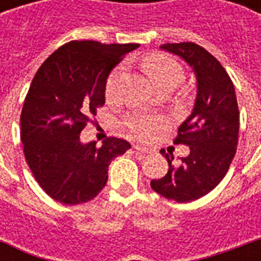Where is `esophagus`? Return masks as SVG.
Here are the masks:
<instances>
[{"instance_id":"1","label":"esophagus","mask_w":261,"mask_h":261,"mask_svg":"<svg viewBox=\"0 0 261 261\" xmlns=\"http://www.w3.org/2000/svg\"><path fill=\"white\" fill-rule=\"evenodd\" d=\"M134 149L135 150L141 151V153H150L151 149H149V147L146 146H142V145H134Z\"/></svg>"}]
</instances>
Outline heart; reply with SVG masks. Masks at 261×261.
Returning <instances> with one entry per match:
<instances>
[{"mask_svg": "<svg viewBox=\"0 0 261 261\" xmlns=\"http://www.w3.org/2000/svg\"><path fill=\"white\" fill-rule=\"evenodd\" d=\"M143 69L157 88L165 85L174 88L177 84L181 83L184 77L182 67L176 61L165 55H153L146 58L143 62ZM123 73L124 67L119 66L110 75L106 87V94L108 98H114L119 93ZM123 123L133 134L142 139H150L164 126V120L161 118L141 112L127 115Z\"/></svg>", "mask_w": 261, "mask_h": 261, "instance_id": "b5f03b06", "label": "heart"}]
</instances>
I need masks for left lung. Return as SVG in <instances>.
Here are the masks:
<instances>
[{
  "label": "left lung",
  "instance_id": "1",
  "mask_svg": "<svg viewBox=\"0 0 261 261\" xmlns=\"http://www.w3.org/2000/svg\"><path fill=\"white\" fill-rule=\"evenodd\" d=\"M160 48L192 67L196 97L174 139L176 145L190 147V154L172 164L173 154L161 150L169 169L164 177L151 180L150 186L164 198L186 203L208 194L225 177L239 142V106L229 74L203 47L184 42L167 43Z\"/></svg>",
  "mask_w": 261,
  "mask_h": 261
}]
</instances>
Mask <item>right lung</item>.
<instances>
[{"label":"right lung","instance_id":"right-lung-1","mask_svg":"<svg viewBox=\"0 0 261 261\" xmlns=\"http://www.w3.org/2000/svg\"><path fill=\"white\" fill-rule=\"evenodd\" d=\"M139 44L73 40L53 53L36 71L22 106L21 142L28 167L50 198L80 204L106 187L108 167L131 145L107 138L83 143L90 115L106 102L107 79Z\"/></svg>","mask_w":261,"mask_h":261}]
</instances>
